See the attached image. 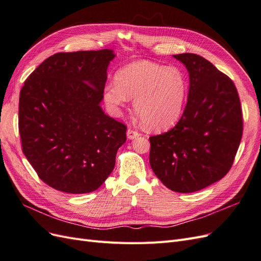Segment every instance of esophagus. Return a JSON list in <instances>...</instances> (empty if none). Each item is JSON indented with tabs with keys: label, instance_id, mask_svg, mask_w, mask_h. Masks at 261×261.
I'll list each match as a JSON object with an SVG mask.
<instances>
[{
	"label": "esophagus",
	"instance_id": "34e87169",
	"mask_svg": "<svg viewBox=\"0 0 261 261\" xmlns=\"http://www.w3.org/2000/svg\"><path fill=\"white\" fill-rule=\"evenodd\" d=\"M139 136H140V134L137 130H134V129L127 130V138L128 139H134V138H137Z\"/></svg>",
	"mask_w": 261,
	"mask_h": 261
}]
</instances>
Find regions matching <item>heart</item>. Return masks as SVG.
Listing matches in <instances>:
<instances>
[{"label": "heart", "instance_id": "b5f03b06", "mask_svg": "<svg viewBox=\"0 0 261 261\" xmlns=\"http://www.w3.org/2000/svg\"><path fill=\"white\" fill-rule=\"evenodd\" d=\"M115 80L106 86L103 93L113 111H120L134 98L135 112L150 129L169 128L179 120L188 85L178 68L137 61L118 70Z\"/></svg>", "mask_w": 261, "mask_h": 261}]
</instances>
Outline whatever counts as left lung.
I'll use <instances>...</instances> for the list:
<instances>
[{"label":"left lung","mask_w":261,"mask_h":261,"mask_svg":"<svg viewBox=\"0 0 261 261\" xmlns=\"http://www.w3.org/2000/svg\"><path fill=\"white\" fill-rule=\"evenodd\" d=\"M173 58L189 74L187 103L175 127L149 138V162L171 191L194 193L230 171L243 135L241 101L234 83L206 59Z\"/></svg>","instance_id":"left-lung-1"}]
</instances>
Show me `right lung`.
I'll return each instance as SVG.
<instances>
[{
  "instance_id": "obj_1",
  "label": "right lung",
  "mask_w": 261,
  "mask_h": 261,
  "mask_svg": "<svg viewBox=\"0 0 261 261\" xmlns=\"http://www.w3.org/2000/svg\"><path fill=\"white\" fill-rule=\"evenodd\" d=\"M114 58L110 49L57 53L20 90L22 152L38 176L57 191L91 193L114 169L126 126L100 107Z\"/></svg>"
}]
</instances>
